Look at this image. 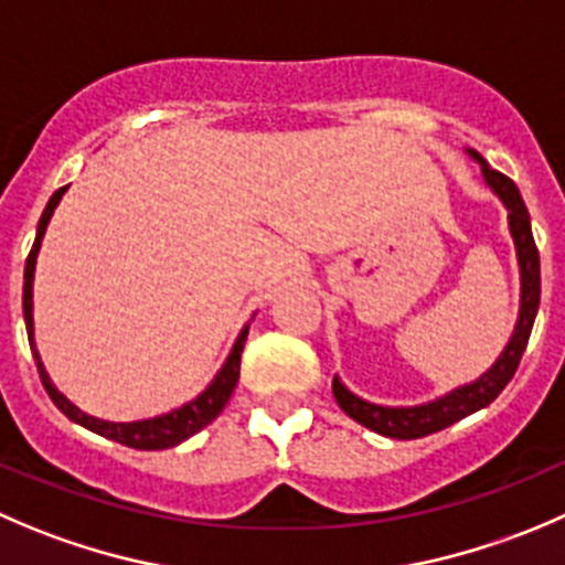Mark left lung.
Returning <instances> with one entry per match:
<instances>
[{
  "instance_id": "1",
  "label": "left lung",
  "mask_w": 565,
  "mask_h": 565,
  "mask_svg": "<svg viewBox=\"0 0 565 565\" xmlns=\"http://www.w3.org/2000/svg\"><path fill=\"white\" fill-rule=\"evenodd\" d=\"M475 160L483 166L486 184H489V188L500 195L502 204L508 206V221H511L519 267H522V311H519L516 331H513L511 342H508L500 361H497L480 381L469 383V386L463 388H456V392L436 399V403L416 405V408H383V405L364 403V399L350 394L348 388L333 377V397H337L339 408H342L350 419L359 422V425H364V428L375 430V434L381 436H388V439H422V436L439 434V430L450 428V425H456L463 416L475 414V411L494 403V399L500 397L502 388L511 383L513 372L519 370V361H522L524 348H527L530 331H533L535 311H539L541 303V262L539 248H535L533 239V228H530V212L527 206H524L522 195H519V188L505 177V173L486 166L478 154H475Z\"/></svg>"
}]
</instances>
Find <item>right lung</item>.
<instances>
[{
  "label": "right lung",
  "instance_id": "obj_1",
  "mask_svg": "<svg viewBox=\"0 0 565 565\" xmlns=\"http://www.w3.org/2000/svg\"><path fill=\"white\" fill-rule=\"evenodd\" d=\"M63 193H65V188H60L57 193L49 199L46 210H43L41 221H38L35 243H32V250H30V256H26V265H24V322H26V337H30V348H32V355H35L38 375H41L43 388H46V394L52 397V403L57 405V408L63 411L68 419H74L76 425H82V428L93 430V434L104 436V439H113V441H118V445L131 447V450H168V447H177L179 441L190 439V436L199 434L201 428H206V425H210V422L221 414L223 405L228 403V397H232L234 386H237V381H239V355H243L248 328L239 333V339L234 342L232 355L226 359L223 370L217 372L215 381L210 383V388H206L201 397H195L193 403L182 405V408L171 411V414H166V416H157V419H143V422H104V419H93V416L82 414L76 405H71L68 399H65L63 394L52 386V381H49L46 370H43L41 359H38V353H35V344H32V276H35L38 248H41L46 223H49V217H52L54 206H57L60 199H63Z\"/></svg>",
  "mask_w": 565,
  "mask_h": 565
}]
</instances>
